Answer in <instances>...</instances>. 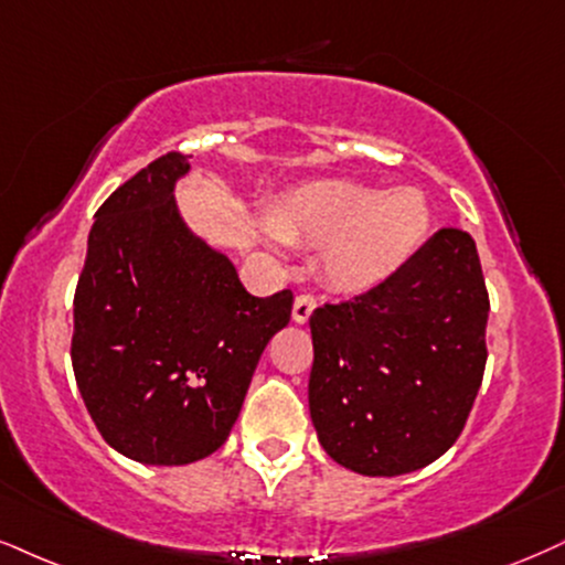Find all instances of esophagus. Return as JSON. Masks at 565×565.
I'll return each mask as SVG.
<instances>
[{"mask_svg":"<svg viewBox=\"0 0 565 565\" xmlns=\"http://www.w3.org/2000/svg\"><path fill=\"white\" fill-rule=\"evenodd\" d=\"M315 306H317L315 296H309V294L298 296L296 301H294V322H298V324L309 322V317H311V311H315Z\"/></svg>","mask_w":565,"mask_h":565,"instance_id":"1","label":"esophagus"}]
</instances>
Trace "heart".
Masks as SVG:
<instances>
[{
    "label": "heart",
    "mask_w": 565,
    "mask_h": 565,
    "mask_svg": "<svg viewBox=\"0 0 565 565\" xmlns=\"http://www.w3.org/2000/svg\"><path fill=\"white\" fill-rule=\"evenodd\" d=\"M277 238L322 248L324 277L340 290L387 280L422 246L429 204L419 188L377 191L351 180H319L290 191L269 212Z\"/></svg>",
    "instance_id": "b5f03b06"
}]
</instances>
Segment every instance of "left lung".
Here are the masks:
<instances>
[{"label": "left lung", "instance_id": "1", "mask_svg": "<svg viewBox=\"0 0 565 565\" xmlns=\"http://www.w3.org/2000/svg\"><path fill=\"white\" fill-rule=\"evenodd\" d=\"M487 298L477 243L437 230L385 282L309 319V408L332 461L398 477L461 435L487 364Z\"/></svg>", "mask_w": 565, "mask_h": 565}]
</instances>
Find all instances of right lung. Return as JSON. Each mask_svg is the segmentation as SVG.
<instances>
[{
    "instance_id": "right-lung-1",
    "label": "right lung",
    "mask_w": 565,
    "mask_h": 565,
    "mask_svg": "<svg viewBox=\"0 0 565 565\" xmlns=\"http://www.w3.org/2000/svg\"><path fill=\"white\" fill-rule=\"evenodd\" d=\"M180 151L99 206L73 301V372L117 452L149 466L212 456L238 419L254 369L290 322L294 294L256 298L233 262L180 217Z\"/></svg>"
}]
</instances>
